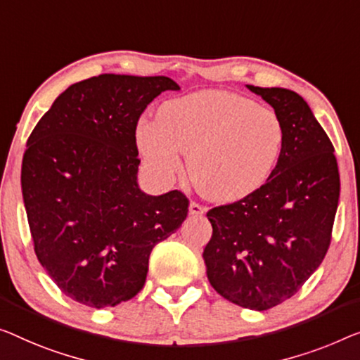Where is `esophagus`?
<instances>
[{
	"label": "esophagus",
	"instance_id": "1",
	"mask_svg": "<svg viewBox=\"0 0 360 360\" xmlns=\"http://www.w3.org/2000/svg\"><path fill=\"white\" fill-rule=\"evenodd\" d=\"M207 212V208L203 207V205H200V203H197V202H191V205H189V213L192 214V217H200V214H203Z\"/></svg>",
	"mask_w": 360,
	"mask_h": 360
}]
</instances>
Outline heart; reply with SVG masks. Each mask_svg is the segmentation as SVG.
Listing matches in <instances>:
<instances>
[{
  "label": "heart",
  "instance_id": "b5f03b06",
  "mask_svg": "<svg viewBox=\"0 0 360 360\" xmlns=\"http://www.w3.org/2000/svg\"><path fill=\"white\" fill-rule=\"evenodd\" d=\"M283 122L273 110L226 90H202L160 106L157 121L136 127V142L150 171L169 181L187 155L198 194L234 202L265 184L280 158Z\"/></svg>",
  "mask_w": 360,
  "mask_h": 360
}]
</instances>
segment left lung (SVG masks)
<instances>
[{
  "label": "left lung",
  "instance_id": "obj_1",
  "mask_svg": "<svg viewBox=\"0 0 360 360\" xmlns=\"http://www.w3.org/2000/svg\"><path fill=\"white\" fill-rule=\"evenodd\" d=\"M280 117L283 148L260 189L207 212L208 281L240 307L268 310L292 297L325 259L340 200L335 147L302 96L254 87Z\"/></svg>",
  "mask_w": 360,
  "mask_h": 360
}]
</instances>
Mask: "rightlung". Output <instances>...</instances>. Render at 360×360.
I'll use <instances>...</instances> for the list:
<instances>
[{"label":"right lung","instance_id":"obj_1","mask_svg":"<svg viewBox=\"0 0 360 360\" xmlns=\"http://www.w3.org/2000/svg\"><path fill=\"white\" fill-rule=\"evenodd\" d=\"M166 90L179 85L165 76L85 79L58 96L27 141L20 184L35 255L89 307L136 296L150 252L189 212L181 191L155 197L137 186L139 117Z\"/></svg>","mask_w":360,"mask_h":360}]
</instances>
